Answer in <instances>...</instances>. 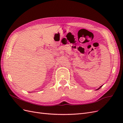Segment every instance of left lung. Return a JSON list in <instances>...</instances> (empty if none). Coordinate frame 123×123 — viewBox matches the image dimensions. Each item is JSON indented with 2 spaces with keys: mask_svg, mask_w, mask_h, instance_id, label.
Here are the masks:
<instances>
[{
  "mask_svg": "<svg viewBox=\"0 0 123 123\" xmlns=\"http://www.w3.org/2000/svg\"><path fill=\"white\" fill-rule=\"evenodd\" d=\"M102 86H100V87H99V88H98V89H96V90H98V89H100V88H101V87H102Z\"/></svg>",
  "mask_w": 123,
  "mask_h": 123,
  "instance_id": "obj_1",
  "label": "left lung"
}]
</instances>
